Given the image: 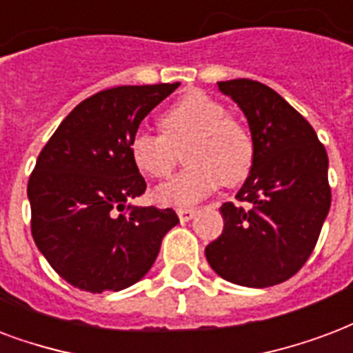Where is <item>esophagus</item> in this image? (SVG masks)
I'll use <instances>...</instances> for the list:
<instances>
[{"mask_svg": "<svg viewBox=\"0 0 353 353\" xmlns=\"http://www.w3.org/2000/svg\"><path fill=\"white\" fill-rule=\"evenodd\" d=\"M196 209H190V207H181V209H177V216L181 222H188L190 219H194Z\"/></svg>", "mask_w": 353, "mask_h": 353, "instance_id": "esophagus-1", "label": "esophagus"}]
</instances>
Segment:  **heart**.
<instances>
[{
  "mask_svg": "<svg viewBox=\"0 0 353 353\" xmlns=\"http://www.w3.org/2000/svg\"><path fill=\"white\" fill-rule=\"evenodd\" d=\"M159 125L163 134L137 131L129 142V155L142 176L165 179L177 165L179 152H185L187 168L155 190L161 205H190L222 183L236 187L252 174V137L209 94L185 92L161 114Z\"/></svg>",
  "mask_w": 353,
  "mask_h": 353,
  "instance_id": "heart-1",
  "label": "heart"
}]
</instances>
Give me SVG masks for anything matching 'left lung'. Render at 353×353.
I'll return each instance as SVG.
<instances>
[{
  "mask_svg": "<svg viewBox=\"0 0 353 353\" xmlns=\"http://www.w3.org/2000/svg\"><path fill=\"white\" fill-rule=\"evenodd\" d=\"M248 120L252 174L236 200L220 207L222 235L205 248L220 278L265 289L292 278L313 254L332 205L327 153L311 123L259 81H220Z\"/></svg>",
  "mask_w": 353,
  "mask_h": 353,
  "instance_id": "1",
  "label": "left lung"
}]
</instances>
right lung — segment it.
<instances>
[{
    "label": "right lung",
    "instance_id": "1",
    "mask_svg": "<svg viewBox=\"0 0 353 353\" xmlns=\"http://www.w3.org/2000/svg\"><path fill=\"white\" fill-rule=\"evenodd\" d=\"M179 83L107 88L81 101L40 152L27 183L31 233L51 268L81 290L128 289L179 224L172 209L133 207L146 181L129 155L141 122Z\"/></svg>",
    "mask_w": 353,
    "mask_h": 353
}]
</instances>
